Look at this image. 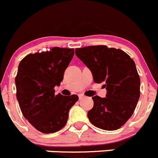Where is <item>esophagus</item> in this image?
I'll use <instances>...</instances> for the list:
<instances>
[{
	"label": "esophagus",
	"instance_id": "obj_1",
	"mask_svg": "<svg viewBox=\"0 0 158 158\" xmlns=\"http://www.w3.org/2000/svg\"><path fill=\"white\" fill-rule=\"evenodd\" d=\"M78 96H79V99H80V100H82V99H84L85 97V96L83 94H79L78 95Z\"/></svg>",
	"mask_w": 158,
	"mask_h": 158
}]
</instances>
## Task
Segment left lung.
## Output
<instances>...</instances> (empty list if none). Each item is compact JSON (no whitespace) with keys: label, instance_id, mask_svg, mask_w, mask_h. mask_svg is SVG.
<instances>
[{"label":"left lung","instance_id":"8db88e82","mask_svg":"<svg viewBox=\"0 0 158 158\" xmlns=\"http://www.w3.org/2000/svg\"><path fill=\"white\" fill-rule=\"evenodd\" d=\"M76 55L92 72L95 83H104L106 97H93L89 121L105 131L120 128L133 115L140 96V77L135 62L120 49L107 46L77 48Z\"/></svg>","mask_w":158,"mask_h":158}]
</instances>
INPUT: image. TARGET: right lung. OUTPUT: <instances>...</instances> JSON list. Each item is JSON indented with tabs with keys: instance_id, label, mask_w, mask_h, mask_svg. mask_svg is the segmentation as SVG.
<instances>
[{
	"instance_id": "add662e5",
	"label": "right lung",
	"mask_w": 158,
	"mask_h": 158,
	"mask_svg": "<svg viewBox=\"0 0 158 158\" xmlns=\"http://www.w3.org/2000/svg\"><path fill=\"white\" fill-rule=\"evenodd\" d=\"M73 54L74 49L53 47L27 54L19 64L15 82L19 107L24 118L43 134L64 127L69 109L78 100L77 95L54 94Z\"/></svg>"
}]
</instances>
